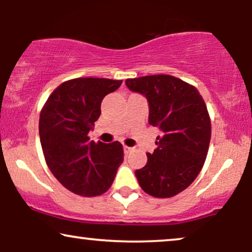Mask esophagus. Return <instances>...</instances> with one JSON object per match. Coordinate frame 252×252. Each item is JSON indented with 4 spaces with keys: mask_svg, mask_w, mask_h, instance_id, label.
<instances>
[{
    "mask_svg": "<svg viewBox=\"0 0 252 252\" xmlns=\"http://www.w3.org/2000/svg\"><path fill=\"white\" fill-rule=\"evenodd\" d=\"M132 149H133V148H130L128 146H124V151H125V154L130 153V151H132Z\"/></svg>",
    "mask_w": 252,
    "mask_h": 252,
    "instance_id": "esophagus-1",
    "label": "esophagus"
}]
</instances>
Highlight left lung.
<instances>
[{
  "instance_id": "8db88e82",
  "label": "left lung",
  "mask_w": 252,
  "mask_h": 252,
  "mask_svg": "<svg viewBox=\"0 0 252 252\" xmlns=\"http://www.w3.org/2000/svg\"><path fill=\"white\" fill-rule=\"evenodd\" d=\"M149 102V124L159 127L157 148L135 172L140 187L157 198L184 191L201 172L211 139V119L197 88L167 74L127 79Z\"/></svg>"
}]
</instances>
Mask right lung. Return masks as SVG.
<instances>
[{
	"instance_id": "obj_1",
	"label": "right lung",
	"mask_w": 252,
	"mask_h": 252,
	"mask_svg": "<svg viewBox=\"0 0 252 252\" xmlns=\"http://www.w3.org/2000/svg\"><path fill=\"white\" fill-rule=\"evenodd\" d=\"M123 80L75 78L51 93L40 112L39 134L46 163L68 190L84 197L104 194L124 160L123 144L89 141L105 95Z\"/></svg>"
}]
</instances>
